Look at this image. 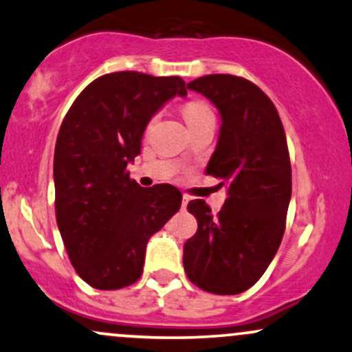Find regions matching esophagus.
<instances>
[{
    "instance_id": "esophagus-1",
    "label": "esophagus",
    "mask_w": 352,
    "mask_h": 352,
    "mask_svg": "<svg viewBox=\"0 0 352 352\" xmlns=\"http://www.w3.org/2000/svg\"><path fill=\"white\" fill-rule=\"evenodd\" d=\"M187 204H188V197L184 195V199H182V208H187Z\"/></svg>"
}]
</instances>
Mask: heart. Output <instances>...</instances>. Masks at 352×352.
Returning <instances> with one entry per match:
<instances>
[{"mask_svg":"<svg viewBox=\"0 0 352 352\" xmlns=\"http://www.w3.org/2000/svg\"><path fill=\"white\" fill-rule=\"evenodd\" d=\"M182 114H184L187 124L192 125L207 119V117H212L213 112L212 107H210L207 102H204V100H190V102H187L182 107Z\"/></svg>","mask_w":352,"mask_h":352,"instance_id":"1","label":"heart"}]
</instances>
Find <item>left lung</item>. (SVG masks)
Instances as JSON below:
<instances>
[{
    "instance_id": "1",
    "label": "left lung",
    "mask_w": 352,
    "mask_h": 352,
    "mask_svg": "<svg viewBox=\"0 0 352 352\" xmlns=\"http://www.w3.org/2000/svg\"><path fill=\"white\" fill-rule=\"evenodd\" d=\"M187 87L221 116L207 173L223 180L227 200L217 215L205 200L188 201L199 228L185 241L184 268L204 292L243 293L263 276L285 233L292 199L285 129L272 99L252 80L210 74Z\"/></svg>"
}]
</instances>
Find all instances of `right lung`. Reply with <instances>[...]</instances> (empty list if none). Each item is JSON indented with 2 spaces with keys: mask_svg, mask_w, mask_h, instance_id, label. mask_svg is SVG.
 <instances>
[{
  "mask_svg": "<svg viewBox=\"0 0 352 352\" xmlns=\"http://www.w3.org/2000/svg\"><path fill=\"white\" fill-rule=\"evenodd\" d=\"M177 94L187 96L179 76L111 72L80 92L60 124L56 220L72 266L92 288L120 289L139 280L148 238L179 212L175 187L142 188L127 172L148 120Z\"/></svg>",
  "mask_w": 352,
  "mask_h": 352,
  "instance_id": "obj_1",
  "label": "right lung"
}]
</instances>
